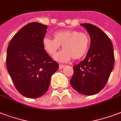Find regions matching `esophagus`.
Listing matches in <instances>:
<instances>
[{
  "label": "esophagus",
  "mask_w": 121,
  "mask_h": 121,
  "mask_svg": "<svg viewBox=\"0 0 121 121\" xmlns=\"http://www.w3.org/2000/svg\"><path fill=\"white\" fill-rule=\"evenodd\" d=\"M65 65H61V64H60L59 65V69L60 70H61V69H63V68H65Z\"/></svg>",
  "instance_id": "obj_1"
}]
</instances>
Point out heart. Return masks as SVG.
I'll use <instances>...</instances> for the list:
<instances>
[{"mask_svg": "<svg viewBox=\"0 0 121 121\" xmlns=\"http://www.w3.org/2000/svg\"><path fill=\"white\" fill-rule=\"evenodd\" d=\"M54 39L44 37L43 39L44 49L49 55L54 56L62 45L63 51L55 56L56 60L66 62L73 58H81L86 53L90 39L86 33L76 30H63L53 34Z\"/></svg>", "mask_w": 121, "mask_h": 121, "instance_id": "b5f03b06", "label": "heart"}]
</instances>
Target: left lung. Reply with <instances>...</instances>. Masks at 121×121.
<instances>
[{
  "instance_id": "1",
  "label": "left lung",
  "mask_w": 121,
  "mask_h": 121,
  "mask_svg": "<svg viewBox=\"0 0 121 121\" xmlns=\"http://www.w3.org/2000/svg\"><path fill=\"white\" fill-rule=\"evenodd\" d=\"M88 31L90 46L85 58L74 65L70 84L85 95L97 94L105 86L114 65L111 39L101 29L91 24H82Z\"/></svg>"
}]
</instances>
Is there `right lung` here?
I'll return each mask as SVG.
<instances>
[{
  "label": "right lung",
  "instance_id": "1",
  "mask_svg": "<svg viewBox=\"0 0 121 121\" xmlns=\"http://www.w3.org/2000/svg\"><path fill=\"white\" fill-rule=\"evenodd\" d=\"M47 26L31 22L22 27L9 44L6 66L16 89L26 97L38 98L47 92L58 69L43 46Z\"/></svg>",
  "mask_w": 121,
  "mask_h": 121
}]
</instances>
